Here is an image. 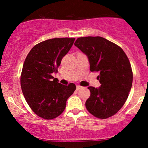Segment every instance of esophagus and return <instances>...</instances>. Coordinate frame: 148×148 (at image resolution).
I'll return each mask as SVG.
<instances>
[{"label": "esophagus", "mask_w": 148, "mask_h": 148, "mask_svg": "<svg viewBox=\"0 0 148 148\" xmlns=\"http://www.w3.org/2000/svg\"><path fill=\"white\" fill-rule=\"evenodd\" d=\"M81 88L82 87H81V86H76V90H79L81 89Z\"/></svg>", "instance_id": "34e87169"}]
</instances>
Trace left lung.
Instances as JSON below:
<instances>
[{"mask_svg":"<svg viewBox=\"0 0 148 148\" xmlns=\"http://www.w3.org/2000/svg\"><path fill=\"white\" fill-rule=\"evenodd\" d=\"M74 45L87 55L91 72L99 73L101 86L88 87L90 96L86 108L97 118L113 116L125 104L132 86L133 72L126 53L113 42L98 36L79 37Z\"/></svg>","mask_w":148,"mask_h":148,"instance_id":"left-lung-1","label":"left lung"}]
</instances>
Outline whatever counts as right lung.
Wrapping results in <instances>:
<instances>
[{
    "label": "right lung",
    "mask_w": 148,
    "mask_h": 148,
    "mask_svg": "<svg viewBox=\"0 0 148 148\" xmlns=\"http://www.w3.org/2000/svg\"><path fill=\"white\" fill-rule=\"evenodd\" d=\"M75 38H53L37 44L25 58L21 74V87L25 101L34 113L51 120L64 111L66 101L76 86L59 84L53 73H57L61 60Z\"/></svg>",
    "instance_id": "obj_1"
}]
</instances>
